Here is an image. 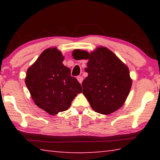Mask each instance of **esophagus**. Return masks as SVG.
I'll list each match as a JSON object with an SVG mask.
<instances>
[{"instance_id": "esophagus-1", "label": "esophagus", "mask_w": 160, "mask_h": 160, "mask_svg": "<svg viewBox=\"0 0 160 160\" xmlns=\"http://www.w3.org/2000/svg\"><path fill=\"white\" fill-rule=\"evenodd\" d=\"M77 79L78 80V82H79L80 83H82V80H83V78L82 76H78L77 77Z\"/></svg>"}]
</instances>
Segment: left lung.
<instances>
[{
	"label": "left lung",
	"instance_id": "1",
	"mask_svg": "<svg viewBox=\"0 0 160 160\" xmlns=\"http://www.w3.org/2000/svg\"><path fill=\"white\" fill-rule=\"evenodd\" d=\"M74 58L88 59V73L82 83L83 94L94 111L108 115L123 106L132 85L128 68L112 51L97 47L90 53L75 49Z\"/></svg>",
	"mask_w": 160,
	"mask_h": 160
}]
</instances>
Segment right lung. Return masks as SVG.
<instances>
[{
	"label": "right lung",
	"mask_w": 160,
	"mask_h": 160,
	"mask_svg": "<svg viewBox=\"0 0 160 160\" xmlns=\"http://www.w3.org/2000/svg\"><path fill=\"white\" fill-rule=\"evenodd\" d=\"M63 59L56 47L47 48L27 71L25 84L34 102L51 115L67 110L82 92L70 69L63 64Z\"/></svg>",
	"instance_id": "1"
}]
</instances>
